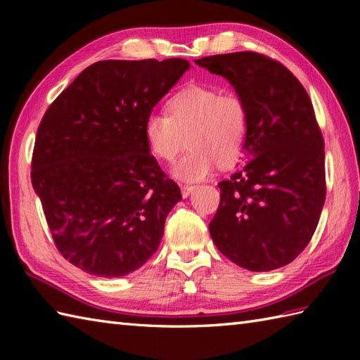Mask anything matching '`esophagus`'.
I'll use <instances>...</instances> for the list:
<instances>
[{
	"label": "esophagus",
	"mask_w": 360,
	"mask_h": 360,
	"mask_svg": "<svg viewBox=\"0 0 360 360\" xmlns=\"http://www.w3.org/2000/svg\"><path fill=\"white\" fill-rule=\"evenodd\" d=\"M193 190H195V187H193V186H182V187H181L182 198H188L190 195H192Z\"/></svg>",
	"instance_id": "obj_1"
}]
</instances>
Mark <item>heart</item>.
Masks as SVG:
<instances>
[{"label": "heart", "instance_id": "heart-1", "mask_svg": "<svg viewBox=\"0 0 360 360\" xmlns=\"http://www.w3.org/2000/svg\"><path fill=\"white\" fill-rule=\"evenodd\" d=\"M168 112L153 111L143 124L145 141L156 158L170 162L190 148L172 168L181 181H201L215 164L229 167L240 158L249 133L246 102L236 93L205 85H190L168 102Z\"/></svg>", "mask_w": 360, "mask_h": 360}]
</instances>
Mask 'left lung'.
<instances>
[{"label": "left lung", "instance_id": "1", "mask_svg": "<svg viewBox=\"0 0 360 360\" xmlns=\"http://www.w3.org/2000/svg\"><path fill=\"white\" fill-rule=\"evenodd\" d=\"M195 63L223 75L249 112L246 162L218 184L212 240L244 269H278L308 246L326 196L325 143L309 96L288 68L257 52Z\"/></svg>", "mask_w": 360, "mask_h": 360}]
</instances>
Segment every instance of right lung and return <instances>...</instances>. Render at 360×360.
Listing matches in <instances>:
<instances>
[{"mask_svg": "<svg viewBox=\"0 0 360 360\" xmlns=\"http://www.w3.org/2000/svg\"><path fill=\"white\" fill-rule=\"evenodd\" d=\"M190 70L184 58L103 60L44 112L32 187L56 246L97 277H124L155 254L182 200L145 141L156 103Z\"/></svg>", "mask_w": 360, "mask_h": 360, "instance_id": "add662e5", "label": "right lung"}]
</instances>
